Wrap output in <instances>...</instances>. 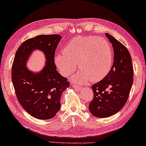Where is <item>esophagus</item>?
<instances>
[{
	"mask_svg": "<svg viewBox=\"0 0 146 146\" xmlns=\"http://www.w3.org/2000/svg\"><path fill=\"white\" fill-rule=\"evenodd\" d=\"M72 86H73V87H74V88H75V89H76L77 90H81V89H82V88H81L80 86H77V85H75V84H72Z\"/></svg>",
	"mask_w": 146,
	"mask_h": 146,
	"instance_id": "1",
	"label": "esophagus"
}]
</instances>
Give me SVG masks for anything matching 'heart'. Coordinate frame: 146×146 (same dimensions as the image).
I'll return each mask as SVG.
<instances>
[{"mask_svg":"<svg viewBox=\"0 0 146 146\" xmlns=\"http://www.w3.org/2000/svg\"><path fill=\"white\" fill-rule=\"evenodd\" d=\"M64 54L55 56L57 67L64 75L75 70L77 82H98L109 73L113 62V52L109 42L95 36L78 37L73 39L64 49Z\"/></svg>","mask_w":146,"mask_h":146,"instance_id":"heart-1","label":"heart"}]
</instances>
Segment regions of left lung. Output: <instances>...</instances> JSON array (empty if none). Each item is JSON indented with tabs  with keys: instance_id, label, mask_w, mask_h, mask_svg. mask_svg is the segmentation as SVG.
Here are the masks:
<instances>
[{
	"instance_id": "left-lung-1",
	"label": "left lung",
	"mask_w": 146,
	"mask_h": 146,
	"mask_svg": "<svg viewBox=\"0 0 146 146\" xmlns=\"http://www.w3.org/2000/svg\"><path fill=\"white\" fill-rule=\"evenodd\" d=\"M105 34L113 47V64L108 75L92 86L94 98L89 106L90 112L99 118L109 117L122 109L133 82L129 52L111 35Z\"/></svg>"
}]
</instances>
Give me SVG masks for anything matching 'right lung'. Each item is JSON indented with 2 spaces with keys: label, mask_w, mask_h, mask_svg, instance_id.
Instances as JSON below:
<instances>
[{
  "label": "right lung",
  "mask_w": 146,
  "mask_h": 146,
  "mask_svg": "<svg viewBox=\"0 0 146 146\" xmlns=\"http://www.w3.org/2000/svg\"><path fill=\"white\" fill-rule=\"evenodd\" d=\"M60 35H40L23 42L15 55L11 78L18 101L31 116L38 119L54 117L60 110V98L69 86L67 78L56 71L55 50ZM39 49L45 54L46 66L34 73L26 62L32 52Z\"/></svg>",
  "instance_id": "1"
}]
</instances>
